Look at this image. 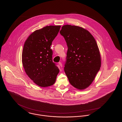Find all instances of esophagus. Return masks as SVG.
Here are the masks:
<instances>
[{"mask_svg": "<svg viewBox=\"0 0 122 122\" xmlns=\"http://www.w3.org/2000/svg\"><path fill=\"white\" fill-rule=\"evenodd\" d=\"M58 64H59V65L60 66V67H62V64L61 62H59L58 63Z\"/></svg>", "mask_w": 122, "mask_h": 122, "instance_id": "1", "label": "esophagus"}]
</instances>
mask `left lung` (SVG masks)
Returning <instances> with one entry per match:
<instances>
[{
  "label": "left lung",
  "mask_w": 122,
  "mask_h": 122,
  "mask_svg": "<svg viewBox=\"0 0 122 122\" xmlns=\"http://www.w3.org/2000/svg\"><path fill=\"white\" fill-rule=\"evenodd\" d=\"M60 33L68 46L64 72L72 86L85 89L100 69L101 58L97 43L87 30L80 26L64 25Z\"/></svg>",
  "instance_id": "1"
}]
</instances>
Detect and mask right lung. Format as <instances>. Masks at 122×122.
I'll return each instance as SVG.
<instances>
[{
	"instance_id": "obj_1",
	"label": "right lung",
	"mask_w": 122,
	"mask_h": 122,
	"mask_svg": "<svg viewBox=\"0 0 122 122\" xmlns=\"http://www.w3.org/2000/svg\"><path fill=\"white\" fill-rule=\"evenodd\" d=\"M60 25L46 26L35 30L25 41L22 62L27 75L41 87L53 85L59 72L53 62L50 46L58 34Z\"/></svg>"
}]
</instances>
